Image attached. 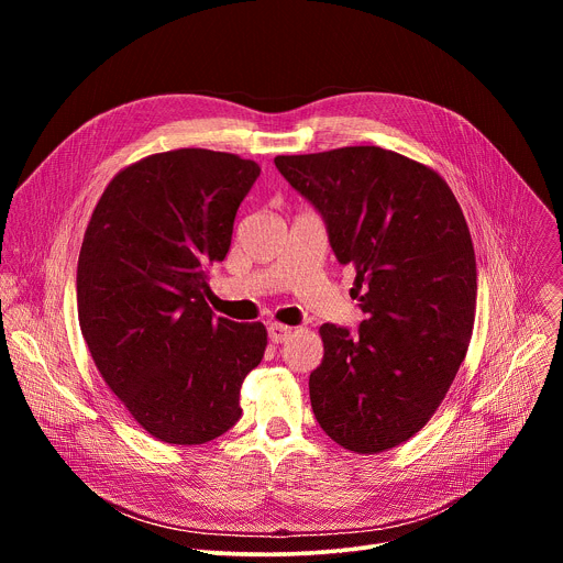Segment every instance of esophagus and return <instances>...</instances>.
Returning a JSON list of instances; mask_svg holds the SVG:
<instances>
[{
	"label": "esophagus",
	"instance_id": "obj_1",
	"mask_svg": "<svg viewBox=\"0 0 563 563\" xmlns=\"http://www.w3.org/2000/svg\"><path fill=\"white\" fill-rule=\"evenodd\" d=\"M291 336V328H287V325H283V323H272L269 325V341L272 343H285L287 339Z\"/></svg>",
	"mask_w": 563,
	"mask_h": 563
}]
</instances>
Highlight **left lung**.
Masks as SVG:
<instances>
[{"label": "left lung", "instance_id": "left-lung-1", "mask_svg": "<svg viewBox=\"0 0 563 563\" xmlns=\"http://www.w3.org/2000/svg\"><path fill=\"white\" fill-rule=\"evenodd\" d=\"M274 163L323 213L365 313L356 336L320 325L313 417L345 450H391L434 417L472 339L476 261L461 205L434 169L380 146Z\"/></svg>", "mask_w": 563, "mask_h": 563}]
</instances>
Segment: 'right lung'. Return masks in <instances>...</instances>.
<instances>
[{
	"label": "right lung",
	"mask_w": 563,
	"mask_h": 563,
	"mask_svg": "<svg viewBox=\"0 0 563 563\" xmlns=\"http://www.w3.org/2000/svg\"><path fill=\"white\" fill-rule=\"evenodd\" d=\"M254 159L209 148L146 155L113 176L85 231L77 316L96 367L153 439L202 445L243 415L263 323L213 318L207 274L222 263Z\"/></svg>",
	"instance_id": "right-lung-1"
}]
</instances>
